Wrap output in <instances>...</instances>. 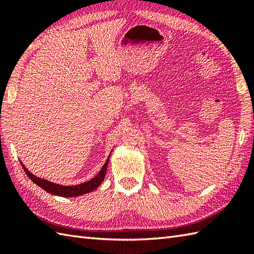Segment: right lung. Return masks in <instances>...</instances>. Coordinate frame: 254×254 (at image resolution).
<instances>
[{"instance_id": "1", "label": "right lung", "mask_w": 254, "mask_h": 254, "mask_svg": "<svg viewBox=\"0 0 254 254\" xmlns=\"http://www.w3.org/2000/svg\"><path fill=\"white\" fill-rule=\"evenodd\" d=\"M108 163H109V157H108V159L106 160L105 165L102 166V168L98 172V175H97L95 178H93L91 180L80 183V185H76V186H61L45 179H41V178H38L35 175H32L30 171H28V169H27L23 165V163H21V166H23L26 175L29 177V179L32 182H35L37 186H39L40 188L44 189V190L47 191L48 193H51L53 195H59L63 197H73V196H78V195H83V194H86V193H89L91 191H94L95 189L98 188L101 185V182L104 181Z\"/></svg>"}]
</instances>
